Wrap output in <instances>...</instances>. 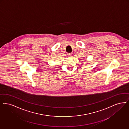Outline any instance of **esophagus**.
<instances>
[{"label":"esophagus","mask_w":129,"mask_h":129,"mask_svg":"<svg viewBox=\"0 0 129 129\" xmlns=\"http://www.w3.org/2000/svg\"><path fill=\"white\" fill-rule=\"evenodd\" d=\"M67 55H68V56H69V57H71V56H72V54L71 53H68L67 54Z\"/></svg>","instance_id":"1"}]
</instances>
